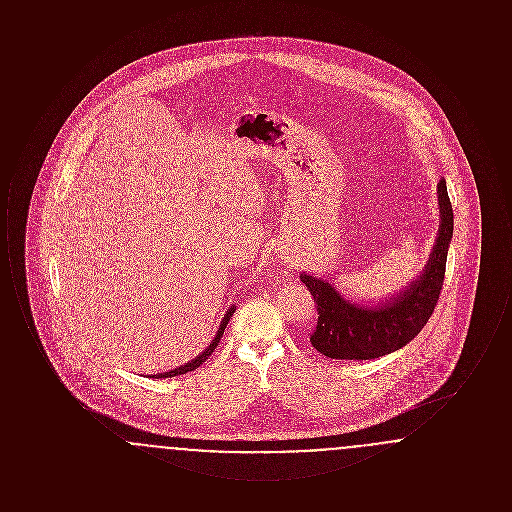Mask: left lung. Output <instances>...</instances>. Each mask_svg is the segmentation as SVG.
Instances as JSON below:
<instances>
[{"instance_id": "1", "label": "left lung", "mask_w": 512, "mask_h": 512, "mask_svg": "<svg viewBox=\"0 0 512 512\" xmlns=\"http://www.w3.org/2000/svg\"><path fill=\"white\" fill-rule=\"evenodd\" d=\"M438 238L424 272L386 303L363 307L345 299L328 280L301 274V282L317 301L313 347L330 359L368 361L393 353L414 340L432 317L443 286L447 249L453 238V207L445 180L438 184Z\"/></svg>"}]
</instances>
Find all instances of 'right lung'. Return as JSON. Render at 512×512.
<instances>
[{
    "label": "right lung",
    "instance_id": "add662e5",
    "mask_svg": "<svg viewBox=\"0 0 512 512\" xmlns=\"http://www.w3.org/2000/svg\"><path fill=\"white\" fill-rule=\"evenodd\" d=\"M234 311H236V307L232 305L228 311H226V315L222 317V322H220L219 330H217V336H215V340L211 341L209 345H207V349L203 351V353H199L195 359H192L190 363H186V365L178 366V368H172L169 372H163V374H153L151 378H169V376H178V374H186V372H190V370H195L197 366L203 365L207 359H209V355L217 349V345H219L220 338H222V334H224V328H226V324H228V320L230 317L234 315Z\"/></svg>",
    "mask_w": 512,
    "mask_h": 512
}]
</instances>
